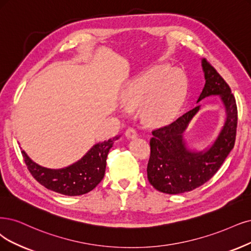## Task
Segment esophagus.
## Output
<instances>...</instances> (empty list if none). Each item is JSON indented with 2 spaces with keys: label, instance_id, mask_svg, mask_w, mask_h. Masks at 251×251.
Segmentation results:
<instances>
[{
  "label": "esophagus",
  "instance_id": "1",
  "mask_svg": "<svg viewBox=\"0 0 251 251\" xmlns=\"http://www.w3.org/2000/svg\"><path fill=\"white\" fill-rule=\"evenodd\" d=\"M125 135L127 138H129V140H132V138L137 136V132L134 128H128L125 132Z\"/></svg>",
  "mask_w": 251,
  "mask_h": 251
}]
</instances>
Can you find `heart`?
Masks as SVG:
<instances>
[{"label":"heart","instance_id":"1","mask_svg":"<svg viewBox=\"0 0 251 251\" xmlns=\"http://www.w3.org/2000/svg\"><path fill=\"white\" fill-rule=\"evenodd\" d=\"M184 91L185 80L181 72L162 65L138 74L123 92L122 100L128 109L143 105V115L148 122L162 124L177 114Z\"/></svg>","mask_w":251,"mask_h":251}]
</instances>
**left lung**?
I'll return each mask as SVG.
<instances>
[{
	"label": "left lung",
	"instance_id": "obj_1",
	"mask_svg": "<svg viewBox=\"0 0 251 251\" xmlns=\"http://www.w3.org/2000/svg\"><path fill=\"white\" fill-rule=\"evenodd\" d=\"M201 68L206 81L197 103L207 97L218 96L225 107V122L215 141L201 151L190 149L184 138L201 105L152 132L148 180L163 193L179 194L201 186L216 174L235 145L238 121L235 97L226 80L205 59L201 60Z\"/></svg>",
	"mask_w": 251,
	"mask_h": 251
}]
</instances>
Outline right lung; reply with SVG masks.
Instances as JSON below:
<instances>
[{
	"label": "right lung",
	"mask_w": 251,
	"mask_h": 251,
	"mask_svg": "<svg viewBox=\"0 0 251 251\" xmlns=\"http://www.w3.org/2000/svg\"><path fill=\"white\" fill-rule=\"evenodd\" d=\"M120 135L113 140L97 143L79 160L63 169H48L34 162L22 150L25 162L33 177L45 188L64 196H81L94 189L104 177L109 149Z\"/></svg>",
	"instance_id": "1"
}]
</instances>
